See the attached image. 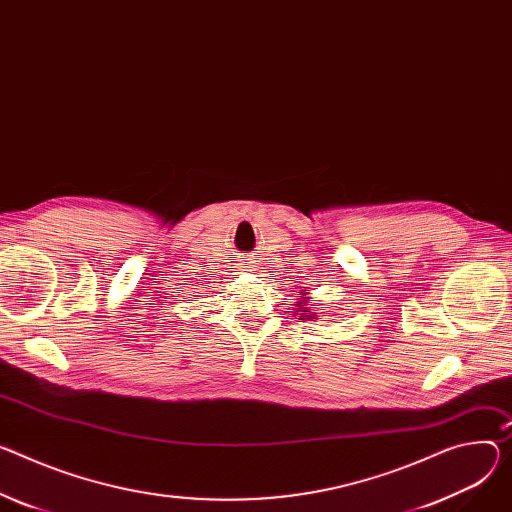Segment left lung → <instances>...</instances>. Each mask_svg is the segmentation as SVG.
Segmentation results:
<instances>
[{
	"instance_id": "obj_1",
	"label": "left lung",
	"mask_w": 512,
	"mask_h": 512,
	"mask_svg": "<svg viewBox=\"0 0 512 512\" xmlns=\"http://www.w3.org/2000/svg\"><path fill=\"white\" fill-rule=\"evenodd\" d=\"M306 294H308V292L304 290V292H302V296H304V298H300V302H298V308H300V312H302V318H312L314 314L310 312V308H308V304H306V302H308ZM302 318H300V320H302Z\"/></svg>"
}]
</instances>
